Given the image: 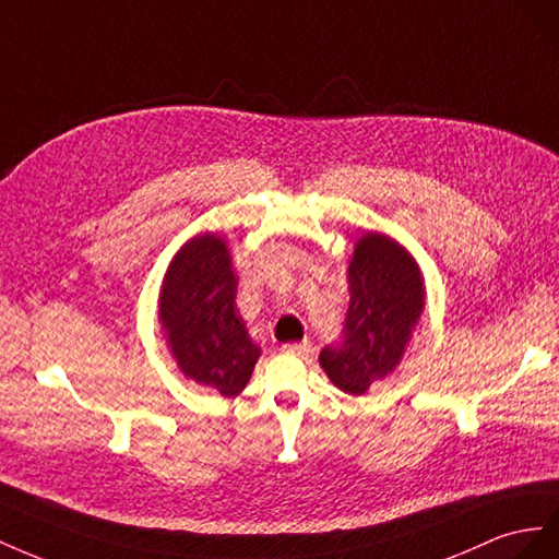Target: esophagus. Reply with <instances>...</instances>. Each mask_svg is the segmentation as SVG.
<instances>
[{
	"label": "esophagus",
	"mask_w": 559,
	"mask_h": 559,
	"mask_svg": "<svg viewBox=\"0 0 559 559\" xmlns=\"http://www.w3.org/2000/svg\"><path fill=\"white\" fill-rule=\"evenodd\" d=\"M311 350L309 342H299V344H285L283 346V354H290V356H307Z\"/></svg>",
	"instance_id": "obj_1"
}]
</instances>
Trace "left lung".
Wrapping results in <instances>:
<instances>
[{
  "mask_svg": "<svg viewBox=\"0 0 559 559\" xmlns=\"http://www.w3.org/2000/svg\"><path fill=\"white\" fill-rule=\"evenodd\" d=\"M348 288L344 330L321 350V365L334 386L360 395L401 362L424 309V283L405 248L368 234L350 258Z\"/></svg>",
  "mask_w": 559,
  "mask_h": 559,
  "instance_id": "1",
  "label": "left lung"
}]
</instances>
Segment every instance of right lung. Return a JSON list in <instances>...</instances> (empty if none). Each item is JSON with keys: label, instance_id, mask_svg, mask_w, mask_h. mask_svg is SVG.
I'll list each match as a JSON object with an SVG mask.
<instances>
[{"label": "right lung", "instance_id": "1", "mask_svg": "<svg viewBox=\"0 0 559 559\" xmlns=\"http://www.w3.org/2000/svg\"><path fill=\"white\" fill-rule=\"evenodd\" d=\"M162 321L189 379L227 397L243 391L260 348L236 311V276L222 238L203 234L178 252L164 281Z\"/></svg>", "mask_w": 559, "mask_h": 559}]
</instances>
